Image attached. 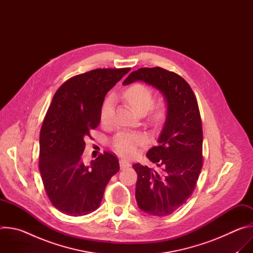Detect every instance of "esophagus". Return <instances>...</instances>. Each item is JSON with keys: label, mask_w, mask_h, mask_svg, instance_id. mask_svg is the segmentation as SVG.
I'll list each match as a JSON object with an SVG mask.
<instances>
[{"label": "esophagus", "mask_w": 253, "mask_h": 253, "mask_svg": "<svg viewBox=\"0 0 253 253\" xmlns=\"http://www.w3.org/2000/svg\"><path fill=\"white\" fill-rule=\"evenodd\" d=\"M119 163H120V168L123 170V169H126V168H128V167H130V163L128 162V161H126V160H124V159H121L120 161H119Z\"/></svg>", "instance_id": "obj_1"}]
</instances>
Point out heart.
<instances>
[{
  "label": "heart",
  "instance_id": "obj_1",
  "mask_svg": "<svg viewBox=\"0 0 253 253\" xmlns=\"http://www.w3.org/2000/svg\"><path fill=\"white\" fill-rule=\"evenodd\" d=\"M124 98L128 102L132 110L139 114L145 113L153 103V92L152 90L142 84H135L129 87L124 92ZM112 98H108L101 109L100 118L101 121L106 123L109 121L112 113ZM165 116V107L163 105H158L151 114V119L158 123ZM147 143V137L139 133L131 132H121L115 136L112 141V147L114 151L124 157H132L137 152V147L144 145Z\"/></svg>",
  "mask_w": 253,
  "mask_h": 253
}]
</instances>
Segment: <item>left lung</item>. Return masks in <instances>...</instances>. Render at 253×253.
Instances as JSON below:
<instances>
[{
    "label": "left lung",
    "instance_id": "1",
    "mask_svg": "<svg viewBox=\"0 0 253 253\" xmlns=\"http://www.w3.org/2000/svg\"><path fill=\"white\" fill-rule=\"evenodd\" d=\"M137 81L162 93L167 112L158 145L146 154L158 169L133 165L137 173L135 197L141 210L167 216L191 196L202 168L203 134L198 104L182 77L160 67L133 71L123 85Z\"/></svg>",
    "mask_w": 253,
    "mask_h": 253
}]
</instances>
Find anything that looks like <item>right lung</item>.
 <instances>
[{"mask_svg":"<svg viewBox=\"0 0 253 253\" xmlns=\"http://www.w3.org/2000/svg\"><path fill=\"white\" fill-rule=\"evenodd\" d=\"M130 71L96 69L67 80L55 93L40 132L39 169L52 204L70 216L95 211L106 185L119 171L117 157L104 152L82 161L85 138L100 123L106 94Z\"/></svg>","mask_w":253,"mask_h":253,"instance_id":"add662e5","label":"right lung"}]
</instances>
